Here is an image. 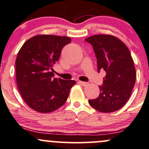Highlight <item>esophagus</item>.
Returning a JSON list of instances; mask_svg holds the SVG:
<instances>
[{
  "label": "esophagus",
  "mask_w": 149,
  "mask_h": 149,
  "mask_svg": "<svg viewBox=\"0 0 149 149\" xmlns=\"http://www.w3.org/2000/svg\"><path fill=\"white\" fill-rule=\"evenodd\" d=\"M78 83H79V84H81V85H82L83 86H86L88 85V83H87V82H84V81H78Z\"/></svg>",
  "instance_id": "1"
}]
</instances>
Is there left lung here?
Returning <instances> with one entry per match:
<instances>
[{"instance_id":"1","label":"left lung","mask_w":149,"mask_h":149,"mask_svg":"<svg viewBox=\"0 0 149 149\" xmlns=\"http://www.w3.org/2000/svg\"><path fill=\"white\" fill-rule=\"evenodd\" d=\"M92 45L97 58L98 71H106L100 94L88 103L95 110L114 112L129 99L135 85L136 72L128 47L118 38L111 35L92 36L85 39Z\"/></svg>"}]
</instances>
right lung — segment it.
<instances>
[{
  "label": "right lung",
  "instance_id": "right-lung-1",
  "mask_svg": "<svg viewBox=\"0 0 149 149\" xmlns=\"http://www.w3.org/2000/svg\"><path fill=\"white\" fill-rule=\"evenodd\" d=\"M71 39L67 36L37 35L26 40L15 60L18 91L26 104L43 113L57 110L65 103L73 80L54 78L53 65L62 48Z\"/></svg>",
  "mask_w": 149,
  "mask_h": 149
}]
</instances>
